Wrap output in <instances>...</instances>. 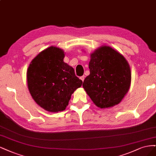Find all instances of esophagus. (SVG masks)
Returning a JSON list of instances; mask_svg holds the SVG:
<instances>
[{"mask_svg":"<svg viewBox=\"0 0 156 156\" xmlns=\"http://www.w3.org/2000/svg\"><path fill=\"white\" fill-rule=\"evenodd\" d=\"M80 78L82 80V82H83V80H84V79H85V76H82L80 77Z\"/></svg>","mask_w":156,"mask_h":156,"instance_id":"esophagus-1","label":"esophagus"}]
</instances>
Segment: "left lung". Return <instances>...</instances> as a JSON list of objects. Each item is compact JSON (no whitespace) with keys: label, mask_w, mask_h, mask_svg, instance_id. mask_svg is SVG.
Wrapping results in <instances>:
<instances>
[{"label":"left lung","mask_w":156,"mask_h":156,"mask_svg":"<svg viewBox=\"0 0 156 156\" xmlns=\"http://www.w3.org/2000/svg\"><path fill=\"white\" fill-rule=\"evenodd\" d=\"M90 74L83 87L93 103L100 108L119 104L128 91L132 74L127 60L117 51L102 46L91 54Z\"/></svg>","instance_id":"obj_1"}]
</instances>
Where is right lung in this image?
Here are the masks:
<instances>
[{
    "label": "right lung",
    "mask_w": 156,
    "mask_h": 156,
    "mask_svg": "<svg viewBox=\"0 0 156 156\" xmlns=\"http://www.w3.org/2000/svg\"><path fill=\"white\" fill-rule=\"evenodd\" d=\"M62 49L51 46L32 59L27 71L28 87L39 106L50 112L63 111L82 81L63 62Z\"/></svg>",
    "instance_id": "right-lung-1"
}]
</instances>
